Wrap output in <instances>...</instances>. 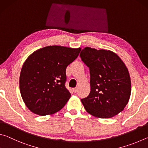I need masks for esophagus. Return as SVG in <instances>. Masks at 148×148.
I'll return each instance as SVG.
<instances>
[{
    "mask_svg": "<svg viewBox=\"0 0 148 148\" xmlns=\"http://www.w3.org/2000/svg\"><path fill=\"white\" fill-rule=\"evenodd\" d=\"M73 92H77V87H75V88H73Z\"/></svg>",
    "mask_w": 148,
    "mask_h": 148,
    "instance_id": "34e87169",
    "label": "esophagus"
}]
</instances>
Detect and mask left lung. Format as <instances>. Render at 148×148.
Returning a JSON list of instances; mask_svg holds the SVG:
<instances>
[{"instance_id": "8db88e82", "label": "left lung", "mask_w": 148, "mask_h": 148, "mask_svg": "<svg viewBox=\"0 0 148 148\" xmlns=\"http://www.w3.org/2000/svg\"><path fill=\"white\" fill-rule=\"evenodd\" d=\"M79 56L90 72L91 91L81 99L85 109L99 118L116 116L123 110L131 96V78L125 63L110 50L86 47Z\"/></svg>"}]
</instances>
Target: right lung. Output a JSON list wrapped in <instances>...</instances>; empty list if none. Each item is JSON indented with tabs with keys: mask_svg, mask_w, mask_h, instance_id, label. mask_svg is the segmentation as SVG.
<instances>
[{
	"mask_svg": "<svg viewBox=\"0 0 148 148\" xmlns=\"http://www.w3.org/2000/svg\"><path fill=\"white\" fill-rule=\"evenodd\" d=\"M81 48L50 46L32 53L22 66L19 77L21 97L27 107L40 116L59 111L71 94L65 87L66 69Z\"/></svg>",
	"mask_w": 148,
	"mask_h": 148,
	"instance_id": "1",
	"label": "right lung"
}]
</instances>
